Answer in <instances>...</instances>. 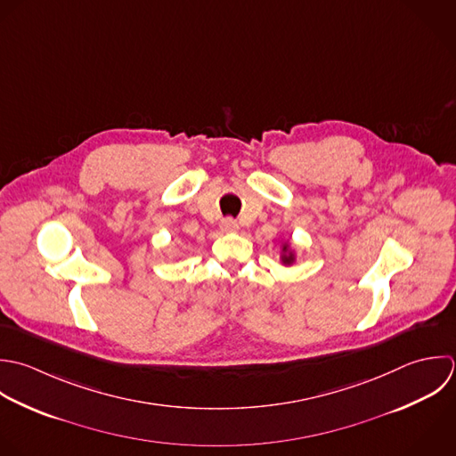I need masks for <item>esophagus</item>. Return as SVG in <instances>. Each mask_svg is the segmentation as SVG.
I'll return each instance as SVG.
<instances>
[{"instance_id": "esophagus-1", "label": "esophagus", "mask_w": 456, "mask_h": 456, "mask_svg": "<svg viewBox=\"0 0 456 456\" xmlns=\"http://www.w3.org/2000/svg\"><path fill=\"white\" fill-rule=\"evenodd\" d=\"M220 229L224 231V232H234V231H238V222L234 220V218H224L222 222H220Z\"/></svg>"}]
</instances>
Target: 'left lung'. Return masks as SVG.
Masks as SVG:
<instances>
[{"mask_svg":"<svg viewBox=\"0 0 456 456\" xmlns=\"http://www.w3.org/2000/svg\"><path fill=\"white\" fill-rule=\"evenodd\" d=\"M284 248H286V247H284ZM282 261H284V263H288V265H289V263H291V261H293V256H284V257H282Z\"/></svg>","mask_w":456,"mask_h":456,"instance_id":"left-lung-1","label":"left lung"}]
</instances>
